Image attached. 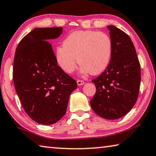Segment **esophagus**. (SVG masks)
Wrapping results in <instances>:
<instances>
[{"label":"esophagus","instance_id":"1","mask_svg":"<svg viewBox=\"0 0 156 156\" xmlns=\"http://www.w3.org/2000/svg\"><path fill=\"white\" fill-rule=\"evenodd\" d=\"M76 83H77L78 86H81V85H83V84L85 83V81L83 80H77V81H76Z\"/></svg>","mask_w":156,"mask_h":156}]
</instances>
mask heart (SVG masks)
I'll use <instances>...</instances> for the list:
<instances>
[{"label":"heart","mask_w":156,"mask_h":156,"mask_svg":"<svg viewBox=\"0 0 156 156\" xmlns=\"http://www.w3.org/2000/svg\"><path fill=\"white\" fill-rule=\"evenodd\" d=\"M112 53V42L108 35L86 30L76 31L68 35L64 44L56 47L55 57L57 64L65 73H73L78 59L81 72L98 75L108 66Z\"/></svg>","instance_id":"heart-1"}]
</instances>
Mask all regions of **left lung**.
Wrapping results in <instances>:
<instances>
[{
  "label": "left lung",
  "instance_id": "8db88e82",
  "mask_svg": "<svg viewBox=\"0 0 156 156\" xmlns=\"http://www.w3.org/2000/svg\"><path fill=\"white\" fill-rule=\"evenodd\" d=\"M107 28L112 42V53L108 68L92 80L96 92L90 105L97 115L113 120L127 114L138 99L140 64L129 35L114 26Z\"/></svg>",
  "mask_w": 156,
  "mask_h": 156
}]
</instances>
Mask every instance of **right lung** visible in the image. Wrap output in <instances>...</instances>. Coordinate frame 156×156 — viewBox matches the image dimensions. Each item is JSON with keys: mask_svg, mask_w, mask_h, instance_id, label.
Segmentation results:
<instances>
[{"mask_svg": "<svg viewBox=\"0 0 156 156\" xmlns=\"http://www.w3.org/2000/svg\"><path fill=\"white\" fill-rule=\"evenodd\" d=\"M62 27L35 28L19 42L13 65L16 91L24 110L37 123L51 125L66 112L70 95L77 87L56 62L52 44Z\"/></svg>", "mask_w": 156, "mask_h": 156, "instance_id": "add662e5", "label": "right lung"}]
</instances>
